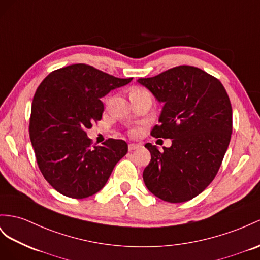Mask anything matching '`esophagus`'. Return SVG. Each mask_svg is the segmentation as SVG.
Returning a JSON list of instances; mask_svg holds the SVG:
<instances>
[{"instance_id":"34e87169","label":"esophagus","mask_w":260,"mask_h":260,"mask_svg":"<svg viewBox=\"0 0 260 260\" xmlns=\"http://www.w3.org/2000/svg\"><path fill=\"white\" fill-rule=\"evenodd\" d=\"M139 147H141V145H138V144H129L128 145V150L133 151V150H135V149H138Z\"/></svg>"}]
</instances>
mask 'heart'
Masks as SVG:
<instances>
[{
	"label": "heart",
	"instance_id": "b5f03b06",
	"mask_svg": "<svg viewBox=\"0 0 260 260\" xmlns=\"http://www.w3.org/2000/svg\"><path fill=\"white\" fill-rule=\"evenodd\" d=\"M147 92L148 91L146 90V89H144V88H142V86H133V88L131 89V91H129V95L142 94V93H147ZM132 133H133V134H134L135 131H133Z\"/></svg>",
	"mask_w": 260,
	"mask_h": 260
}]
</instances>
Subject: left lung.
Here are the masks:
<instances>
[{
  "mask_svg": "<svg viewBox=\"0 0 260 260\" xmlns=\"http://www.w3.org/2000/svg\"><path fill=\"white\" fill-rule=\"evenodd\" d=\"M137 81L162 111L150 135L172 139L159 151L147 143L150 162L144 169L146 187L170 203L189 201L215 178L231 141L232 105L218 79L192 66H178Z\"/></svg>",
  "mask_w": 260,
  "mask_h": 260,
  "instance_id": "obj_1",
  "label": "left lung"
}]
</instances>
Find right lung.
Returning <instances> with one entry per match:
<instances>
[{
    "mask_svg": "<svg viewBox=\"0 0 260 260\" xmlns=\"http://www.w3.org/2000/svg\"><path fill=\"white\" fill-rule=\"evenodd\" d=\"M132 79L77 63L52 71L39 84L31 103L29 137L39 170L59 193L73 199L95 194L127 154L122 139L92 145L86 129L102 118L101 98Z\"/></svg>",
    "mask_w": 260,
    "mask_h": 260,
    "instance_id": "right-lung-1",
    "label": "right lung"
}]
</instances>
